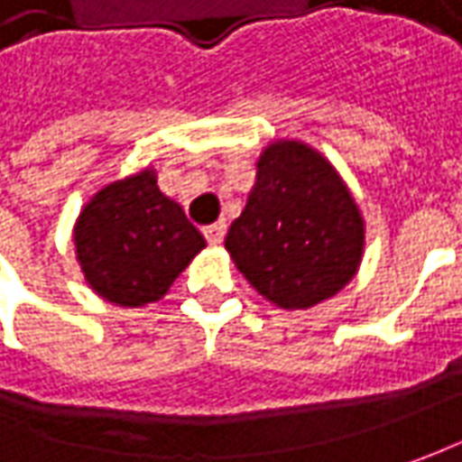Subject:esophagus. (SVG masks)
Segmentation results:
<instances>
[{"mask_svg":"<svg viewBox=\"0 0 462 462\" xmlns=\"http://www.w3.org/2000/svg\"><path fill=\"white\" fill-rule=\"evenodd\" d=\"M203 234H205V239H208V244H221L223 236H226V223H213V226H205Z\"/></svg>","mask_w":462,"mask_h":462,"instance_id":"1","label":"esophagus"}]
</instances>
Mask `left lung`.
I'll use <instances>...</instances> for the list:
<instances>
[{"label":"left lung","mask_w":462,"mask_h":462,"mask_svg":"<svg viewBox=\"0 0 462 462\" xmlns=\"http://www.w3.org/2000/svg\"><path fill=\"white\" fill-rule=\"evenodd\" d=\"M363 246L360 208L337 169L300 141L270 143L246 208L226 234L252 288L280 309H310L355 277Z\"/></svg>","instance_id":"left-lung-1"}]
</instances>
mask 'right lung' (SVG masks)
Instances as JSON below:
<instances>
[{"mask_svg":"<svg viewBox=\"0 0 462 462\" xmlns=\"http://www.w3.org/2000/svg\"><path fill=\"white\" fill-rule=\"evenodd\" d=\"M84 280L117 306L164 298L177 275L205 246L185 210L156 185V171L110 182L84 205L74 226Z\"/></svg>","mask_w":462,"mask_h":462,"instance_id":"1","label":"right lung"}]
</instances>
